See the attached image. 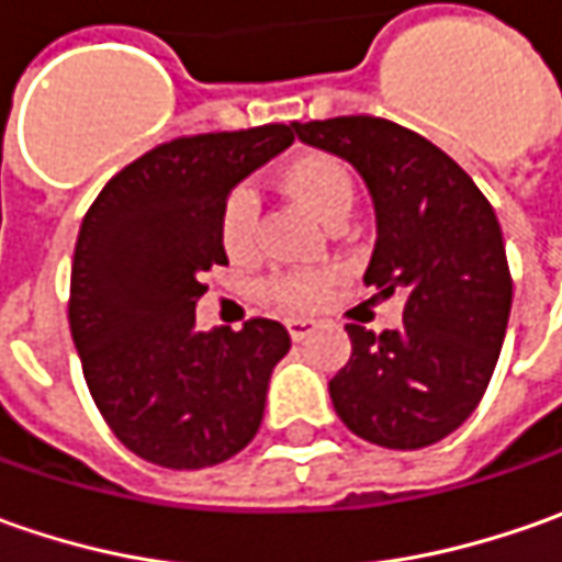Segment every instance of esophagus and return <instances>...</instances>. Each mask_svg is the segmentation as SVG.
I'll return each instance as SVG.
<instances>
[{
    "label": "esophagus",
    "mask_w": 562,
    "mask_h": 562,
    "mask_svg": "<svg viewBox=\"0 0 562 562\" xmlns=\"http://www.w3.org/2000/svg\"><path fill=\"white\" fill-rule=\"evenodd\" d=\"M318 328V322L315 318H288V331H291L293 340H303V337H310Z\"/></svg>",
    "instance_id": "1"
}]
</instances>
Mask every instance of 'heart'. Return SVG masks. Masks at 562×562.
Segmentation results:
<instances>
[{
    "label": "heart",
    "mask_w": 562,
    "mask_h": 562,
    "mask_svg": "<svg viewBox=\"0 0 562 562\" xmlns=\"http://www.w3.org/2000/svg\"><path fill=\"white\" fill-rule=\"evenodd\" d=\"M281 181H284V190L293 200L310 215H315L322 225L347 215L353 205V181H350L347 168L331 156H318V153L300 156L284 168ZM256 218H259V203H256L252 190L237 187L222 205V218H218V234H222V247L227 249V256L244 259L252 249ZM331 278H335L331 271H284V274L271 278L269 293L284 310H310V306L325 300V293L331 288Z\"/></svg>",
    "instance_id": "obj_1"
}]
</instances>
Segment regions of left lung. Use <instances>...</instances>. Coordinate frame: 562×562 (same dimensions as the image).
Here are the masks:
<instances>
[{"label": "left lung", "mask_w": 562, "mask_h": 562, "mask_svg": "<svg viewBox=\"0 0 562 562\" xmlns=\"http://www.w3.org/2000/svg\"><path fill=\"white\" fill-rule=\"evenodd\" d=\"M306 146L350 162L375 205L366 284L403 296V325H347L353 353L328 381L340 422L362 441L419 450L457 431L504 347L513 278L485 193L435 143L372 115L291 124Z\"/></svg>", "instance_id": "8db88e82"}]
</instances>
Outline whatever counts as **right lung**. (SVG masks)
Wrapping results in <instances>:
<instances>
[{"label":"right lung","instance_id":"right-lung-1","mask_svg":"<svg viewBox=\"0 0 562 562\" xmlns=\"http://www.w3.org/2000/svg\"><path fill=\"white\" fill-rule=\"evenodd\" d=\"M291 143V124L162 143L83 215L68 325L102 419L146 463H225L262 425L288 328L249 318L200 331L196 300L200 278L227 262L218 218L231 190Z\"/></svg>","mask_w":562,"mask_h":562}]
</instances>
